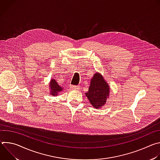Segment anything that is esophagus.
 Returning <instances> with one entry per match:
<instances>
[{"instance_id":"1","label":"esophagus","mask_w":160,"mask_h":160,"mask_svg":"<svg viewBox=\"0 0 160 160\" xmlns=\"http://www.w3.org/2000/svg\"><path fill=\"white\" fill-rule=\"evenodd\" d=\"M70 88H71V89H73V90H78V89H79V87L78 86H77V85H71Z\"/></svg>"}]
</instances>
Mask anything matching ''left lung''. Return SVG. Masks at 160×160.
<instances>
[{
	"instance_id": "1",
	"label": "left lung",
	"mask_w": 160,
	"mask_h": 160,
	"mask_svg": "<svg viewBox=\"0 0 160 160\" xmlns=\"http://www.w3.org/2000/svg\"><path fill=\"white\" fill-rule=\"evenodd\" d=\"M85 95L94 108H100L105 104L109 96V86L102 75L99 73L94 75Z\"/></svg>"
}]
</instances>
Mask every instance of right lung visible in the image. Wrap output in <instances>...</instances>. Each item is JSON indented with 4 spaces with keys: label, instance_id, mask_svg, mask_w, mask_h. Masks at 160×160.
Returning <instances> with one entry per match:
<instances>
[{
    "label": "right lung",
    "instance_id": "right-lung-1",
    "mask_svg": "<svg viewBox=\"0 0 160 160\" xmlns=\"http://www.w3.org/2000/svg\"><path fill=\"white\" fill-rule=\"evenodd\" d=\"M49 88H50V94L52 96H56L58 95V94L62 91L63 88L59 85L58 82L55 80V79H52L49 83Z\"/></svg>",
    "mask_w": 160,
    "mask_h": 160
}]
</instances>
